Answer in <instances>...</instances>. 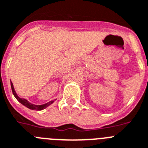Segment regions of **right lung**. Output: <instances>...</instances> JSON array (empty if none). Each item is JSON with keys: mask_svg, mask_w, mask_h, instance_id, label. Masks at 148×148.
I'll list each match as a JSON object with an SVG mask.
<instances>
[{"mask_svg": "<svg viewBox=\"0 0 148 148\" xmlns=\"http://www.w3.org/2000/svg\"><path fill=\"white\" fill-rule=\"evenodd\" d=\"M10 85H11V89H12V92H13V94L15 97V98L17 99L18 101L20 102L21 104H23V106H26L29 109H32V110H37V111H39V110H42V109H45L46 107H48L49 105H51L52 103H54V101H50L49 103H45V104H43V105H34V104H32V103H29L26 99H22V98H20V97H18L17 94L16 93L15 90H14V85L12 84V82L10 81Z\"/></svg>", "mask_w": 148, "mask_h": 148, "instance_id": "1", "label": "right lung"}]
</instances>
